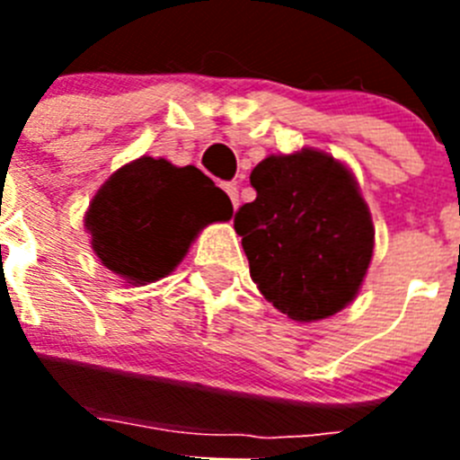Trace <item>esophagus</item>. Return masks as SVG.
Segmentation results:
<instances>
[{"label": "esophagus", "mask_w": 460, "mask_h": 460, "mask_svg": "<svg viewBox=\"0 0 460 460\" xmlns=\"http://www.w3.org/2000/svg\"><path fill=\"white\" fill-rule=\"evenodd\" d=\"M223 190H226L227 198L233 200V207H234V209H237V207H239V189H237V184H223Z\"/></svg>", "instance_id": "34e87169"}]
</instances>
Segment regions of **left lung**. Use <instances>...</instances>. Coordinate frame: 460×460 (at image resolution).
<instances>
[{"instance_id":"obj_1","label":"left lung","mask_w":460,"mask_h":460,"mask_svg":"<svg viewBox=\"0 0 460 460\" xmlns=\"http://www.w3.org/2000/svg\"><path fill=\"white\" fill-rule=\"evenodd\" d=\"M258 190L234 230L251 279L280 313L315 323L357 296L373 258L371 211L355 177L329 154L267 156L251 172Z\"/></svg>"}]
</instances>
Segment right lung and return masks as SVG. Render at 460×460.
<instances>
[{
  "instance_id": "right-lung-1",
  "label": "right lung",
  "mask_w": 460,
  "mask_h": 460,
  "mask_svg": "<svg viewBox=\"0 0 460 460\" xmlns=\"http://www.w3.org/2000/svg\"><path fill=\"white\" fill-rule=\"evenodd\" d=\"M233 202L205 172L142 156L117 170L84 217L92 249L131 286L168 276L207 223L230 221Z\"/></svg>"
}]
</instances>
